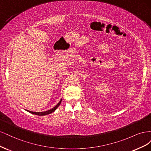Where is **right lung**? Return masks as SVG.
<instances>
[{"label":"right lung","mask_w":151,"mask_h":151,"mask_svg":"<svg viewBox=\"0 0 151 151\" xmlns=\"http://www.w3.org/2000/svg\"><path fill=\"white\" fill-rule=\"evenodd\" d=\"M62 102V99L60 101V102H59L55 106L54 108H53L52 109H49V110L48 111H43V112H34V111H28L29 113H32V114H34V115H40V116H43V115H48V114H50L52 113V112L55 111V110L59 106V105ZM28 111V110H27Z\"/></svg>","instance_id":"add662e5"}]
</instances>
